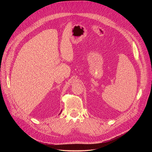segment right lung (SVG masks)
Segmentation results:
<instances>
[{
    "label": "right lung",
    "mask_w": 152,
    "mask_h": 152,
    "mask_svg": "<svg viewBox=\"0 0 152 152\" xmlns=\"http://www.w3.org/2000/svg\"><path fill=\"white\" fill-rule=\"evenodd\" d=\"M60 114H61V113H60Z\"/></svg>",
    "instance_id": "add662e5"
}]
</instances>
